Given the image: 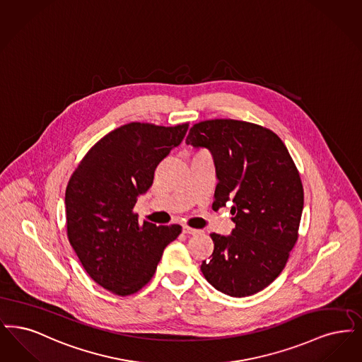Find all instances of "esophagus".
<instances>
[{
	"label": "esophagus",
	"mask_w": 362,
	"mask_h": 362,
	"mask_svg": "<svg viewBox=\"0 0 362 362\" xmlns=\"http://www.w3.org/2000/svg\"><path fill=\"white\" fill-rule=\"evenodd\" d=\"M182 233H184V234H188V235H199V234H202L203 231H202V230H197V228L184 227V228H182Z\"/></svg>",
	"instance_id": "34e87169"
}]
</instances>
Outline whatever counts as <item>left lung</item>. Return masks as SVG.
<instances>
[{
  "instance_id": "1",
  "label": "left lung",
  "mask_w": 362,
  "mask_h": 362,
  "mask_svg": "<svg viewBox=\"0 0 362 362\" xmlns=\"http://www.w3.org/2000/svg\"><path fill=\"white\" fill-rule=\"evenodd\" d=\"M212 154L218 185L212 206L231 204L235 228L212 233L203 261L206 281L233 298L250 296L283 272L298 240L304 193L283 141L264 127L215 119L197 123L185 139Z\"/></svg>"
}]
</instances>
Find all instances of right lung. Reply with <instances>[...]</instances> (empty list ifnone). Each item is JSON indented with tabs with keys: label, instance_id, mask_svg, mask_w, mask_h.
Masks as SVG:
<instances>
[{
	"label": "right lung",
	"instance_id": "right-lung-1",
	"mask_svg": "<svg viewBox=\"0 0 362 362\" xmlns=\"http://www.w3.org/2000/svg\"><path fill=\"white\" fill-rule=\"evenodd\" d=\"M188 127H119L88 151L67 184L70 245L86 273L115 295H132L148 283L165 247L181 233L178 224H139L132 209Z\"/></svg>",
	"mask_w": 362,
	"mask_h": 362
}]
</instances>
